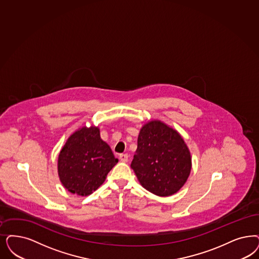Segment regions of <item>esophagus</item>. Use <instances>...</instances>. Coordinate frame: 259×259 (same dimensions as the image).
<instances>
[{"instance_id": "34e87169", "label": "esophagus", "mask_w": 259, "mask_h": 259, "mask_svg": "<svg viewBox=\"0 0 259 259\" xmlns=\"http://www.w3.org/2000/svg\"><path fill=\"white\" fill-rule=\"evenodd\" d=\"M128 157L129 156L127 154H120L118 158H119V161H122V162H127L128 161Z\"/></svg>"}]
</instances>
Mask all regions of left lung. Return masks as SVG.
<instances>
[{
	"label": "left lung",
	"instance_id": "obj_1",
	"mask_svg": "<svg viewBox=\"0 0 259 259\" xmlns=\"http://www.w3.org/2000/svg\"><path fill=\"white\" fill-rule=\"evenodd\" d=\"M191 166L190 151L177 130L159 119L143 125L131 168L143 188L171 196L184 187Z\"/></svg>",
	"mask_w": 259,
	"mask_h": 259
}]
</instances>
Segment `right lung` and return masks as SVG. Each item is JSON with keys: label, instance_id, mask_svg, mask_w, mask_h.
<instances>
[{"label": "right lung", "instance_id": "1", "mask_svg": "<svg viewBox=\"0 0 259 259\" xmlns=\"http://www.w3.org/2000/svg\"><path fill=\"white\" fill-rule=\"evenodd\" d=\"M118 161L100 138L98 126H82L68 138L58 155L57 171L63 187L88 196L105 181Z\"/></svg>", "mask_w": 259, "mask_h": 259}]
</instances>
